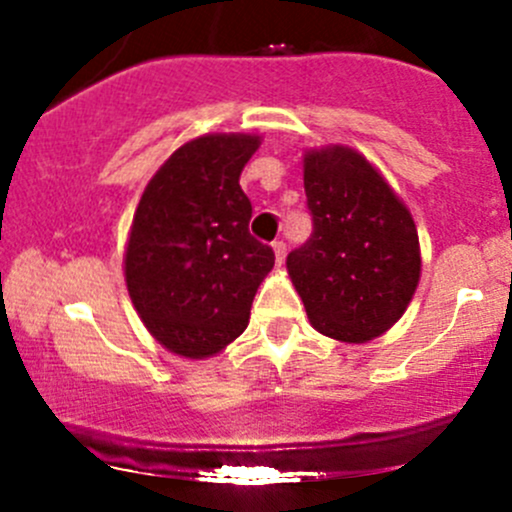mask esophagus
Instances as JSON below:
<instances>
[{"mask_svg":"<svg viewBox=\"0 0 512 512\" xmlns=\"http://www.w3.org/2000/svg\"><path fill=\"white\" fill-rule=\"evenodd\" d=\"M272 250H275L277 265H282V262H285V255H287V245L282 240H275L272 242Z\"/></svg>","mask_w":512,"mask_h":512,"instance_id":"obj_1","label":"esophagus"}]
</instances>
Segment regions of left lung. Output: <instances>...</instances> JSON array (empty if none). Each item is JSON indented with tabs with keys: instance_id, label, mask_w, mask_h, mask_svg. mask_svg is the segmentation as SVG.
Wrapping results in <instances>:
<instances>
[{
	"instance_id": "8db88e82",
	"label": "left lung",
	"mask_w": 512,
	"mask_h": 512,
	"mask_svg": "<svg viewBox=\"0 0 512 512\" xmlns=\"http://www.w3.org/2000/svg\"><path fill=\"white\" fill-rule=\"evenodd\" d=\"M312 237L287 272L317 332L361 344L394 327L421 277L418 232L384 175L349 146L304 153Z\"/></svg>"
}]
</instances>
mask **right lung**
Instances as JSON below:
<instances>
[{
    "label": "right lung",
    "mask_w": 512,
    "mask_h": 512,
    "mask_svg": "<svg viewBox=\"0 0 512 512\" xmlns=\"http://www.w3.org/2000/svg\"><path fill=\"white\" fill-rule=\"evenodd\" d=\"M260 136L208 133L153 175L133 215L123 275L136 312L168 352L218 354L245 332L257 287L275 265L250 235L240 173Z\"/></svg>",
    "instance_id": "1"
}]
</instances>
